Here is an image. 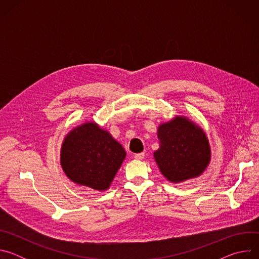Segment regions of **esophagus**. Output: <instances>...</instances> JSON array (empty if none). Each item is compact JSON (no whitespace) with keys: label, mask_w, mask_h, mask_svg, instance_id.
<instances>
[{"label":"esophagus","mask_w":259,"mask_h":259,"mask_svg":"<svg viewBox=\"0 0 259 259\" xmlns=\"http://www.w3.org/2000/svg\"><path fill=\"white\" fill-rule=\"evenodd\" d=\"M134 158H135L136 160H142V159L144 158V153H139V154H135Z\"/></svg>","instance_id":"esophagus-1"}]
</instances>
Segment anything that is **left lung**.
Listing matches in <instances>:
<instances>
[{"label": "left lung", "instance_id": "8db88e82", "mask_svg": "<svg viewBox=\"0 0 259 259\" xmlns=\"http://www.w3.org/2000/svg\"><path fill=\"white\" fill-rule=\"evenodd\" d=\"M160 149L154 153L162 174L172 182H180L203 173L211 152L204 131L184 117L160 125Z\"/></svg>", "mask_w": 259, "mask_h": 259}]
</instances>
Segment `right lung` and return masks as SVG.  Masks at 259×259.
<instances>
[{"instance_id":"right-lung-1","label":"right lung","mask_w":259,"mask_h":259,"mask_svg":"<svg viewBox=\"0 0 259 259\" xmlns=\"http://www.w3.org/2000/svg\"><path fill=\"white\" fill-rule=\"evenodd\" d=\"M126 152L107 131L96 123L71 130L62 143L60 162L66 176L81 186L97 191L109 188Z\"/></svg>"}]
</instances>
